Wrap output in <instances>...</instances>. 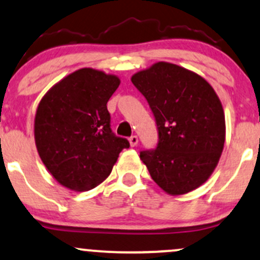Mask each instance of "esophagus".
Listing matches in <instances>:
<instances>
[{"label":"esophagus","mask_w":260,"mask_h":260,"mask_svg":"<svg viewBox=\"0 0 260 260\" xmlns=\"http://www.w3.org/2000/svg\"><path fill=\"white\" fill-rule=\"evenodd\" d=\"M129 144H131V146H136L137 144H138V137L137 136L129 137Z\"/></svg>","instance_id":"esophagus-1"}]
</instances>
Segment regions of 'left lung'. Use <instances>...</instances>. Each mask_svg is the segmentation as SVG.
Instances as JSON below:
<instances>
[{
	"label": "left lung",
	"mask_w": 260,
	"mask_h": 260,
	"mask_svg": "<svg viewBox=\"0 0 260 260\" xmlns=\"http://www.w3.org/2000/svg\"><path fill=\"white\" fill-rule=\"evenodd\" d=\"M157 126L156 149L142 150L150 176L170 195L202 185L218 165L225 142L223 106L205 79L171 62L132 76Z\"/></svg>",
	"instance_id": "obj_1"
}]
</instances>
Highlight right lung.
<instances>
[{
	"mask_svg": "<svg viewBox=\"0 0 260 260\" xmlns=\"http://www.w3.org/2000/svg\"><path fill=\"white\" fill-rule=\"evenodd\" d=\"M120 79L84 68L62 79L40 102L35 117L39 155L57 181L75 191L99 185L129 142L112 132L108 111Z\"/></svg>",
	"mask_w": 260,
	"mask_h": 260,
	"instance_id": "add662e5",
	"label": "right lung"
}]
</instances>
